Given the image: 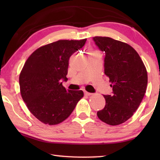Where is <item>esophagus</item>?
I'll list each match as a JSON object with an SVG mask.
<instances>
[{
    "mask_svg": "<svg viewBox=\"0 0 160 160\" xmlns=\"http://www.w3.org/2000/svg\"><path fill=\"white\" fill-rule=\"evenodd\" d=\"M85 94L86 96H91V95H92V94L90 93V92H85Z\"/></svg>",
    "mask_w": 160,
    "mask_h": 160,
    "instance_id": "1",
    "label": "esophagus"
}]
</instances>
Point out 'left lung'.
<instances>
[{"label":"left lung","mask_w":160,"mask_h":160,"mask_svg":"<svg viewBox=\"0 0 160 160\" xmlns=\"http://www.w3.org/2000/svg\"><path fill=\"white\" fill-rule=\"evenodd\" d=\"M104 51V74L109 78L113 95H104L106 104L97 116L110 126L126 122L134 114L145 96L148 72L139 54L131 46L107 37H94Z\"/></svg>","instance_id":"left-lung-1"}]
</instances>
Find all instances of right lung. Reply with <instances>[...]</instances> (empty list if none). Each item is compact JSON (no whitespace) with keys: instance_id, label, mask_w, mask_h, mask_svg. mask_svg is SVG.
<instances>
[{"instance_id":"obj_1","label":"right lung","mask_w":160,"mask_h":160,"mask_svg":"<svg viewBox=\"0 0 160 160\" xmlns=\"http://www.w3.org/2000/svg\"><path fill=\"white\" fill-rule=\"evenodd\" d=\"M86 40H58L38 48L27 59L19 78L21 96L43 123L63 122L83 97L82 90H67L61 80H68L70 57Z\"/></svg>"}]
</instances>
